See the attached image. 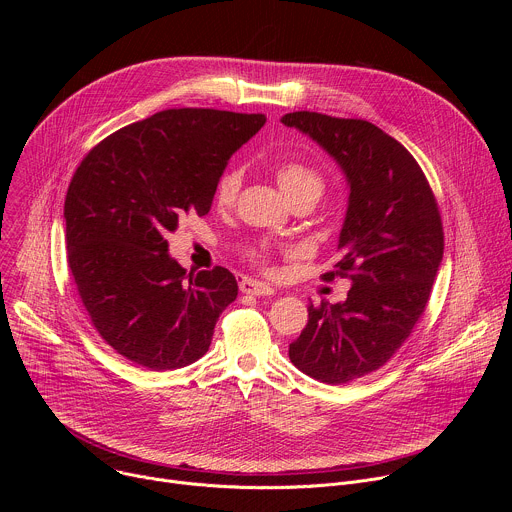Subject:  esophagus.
<instances>
[{"instance_id":"esophagus-1","label":"esophagus","mask_w":512,"mask_h":512,"mask_svg":"<svg viewBox=\"0 0 512 512\" xmlns=\"http://www.w3.org/2000/svg\"><path fill=\"white\" fill-rule=\"evenodd\" d=\"M239 289L243 291V294H251V296H273V287L263 283V281H257V279H251V277H241L239 279Z\"/></svg>"}]
</instances>
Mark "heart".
<instances>
[{
    "label": "heart",
    "instance_id": "heart-1",
    "mask_svg": "<svg viewBox=\"0 0 512 512\" xmlns=\"http://www.w3.org/2000/svg\"><path fill=\"white\" fill-rule=\"evenodd\" d=\"M275 178L291 202H300V200L316 202L326 188L324 176L316 168H312L300 160L279 162L275 166ZM241 184H243V172L239 168H227L221 176H218L216 186H214L216 204L223 208L233 206L239 196ZM245 255L251 263H255L263 269H269V259L273 255V247L267 243H259V245L249 247Z\"/></svg>",
    "mask_w": 512,
    "mask_h": 512
}]
</instances>
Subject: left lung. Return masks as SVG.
Segmentation results:
<instances>
[{"label":"left lung","mask_w":512,"mask_h":512,"mask_svg":"<svg viewBox=\"0 0 512 512\" xmlns=\"http://www.w3.org/2000/svg\"><path fill=\"white\" fill-rule=\"evenodd\" d=\"M281 121L316 139L350 184L340 259L322 279L348 277L352 287L342 304H310L289 344L302 373L344 385L381 369L421 320L444 257L442 214L415 158L371 121L316 111Z\"/></svg>","instance_id":"left-lung-1"}]
</instances>
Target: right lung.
I'll return each mask as SVG.
<instances>
[{"label":"right lung","mask_w":512,"mask_h":512,"mask_svg":"<svg viewBox=\"0 0 512 512\" xmlns=\"http://www.w3.org/2000/svg\"><path fill=\"white\" fill-rule=\"evenodd\" d=\"M263 123V113L166 109L107 135L72 174L70 275L99 336L139 367L174 371L198 360L237 298L229 269L186 275L164 235L210 210L218 176Z\"/></svg>","instance_id":"right-lung-1"}]
</instances>
